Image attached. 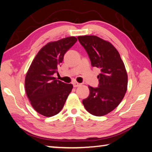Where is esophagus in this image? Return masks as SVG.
Returning a JSON list of instances; mask_svg holds the SVG:
<instances>
[{"label": "esophagus", "mask_w": 152, "mask_h": 152, "mask_svg": "<svg viewBox=\"0 0 152 152\" xmlns=\"http://www.w3.org/2000/svg\"><path fill=\"white\" fill-rule=\"evenodd\" d=\"M72 84H73L74 87H75V88H76V87H78V86L81 85V84H80V83H78V82H74Z\"/></svg>", "instance_id": "1"}]
</instances>
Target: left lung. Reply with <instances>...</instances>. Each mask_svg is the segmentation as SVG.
<instances>
[{
	"instance_id": "8db88e82",
	"label": "left lung",
	"mask_w": 152,
	"mask_h": 152,
	"mask_svg": "<svg viewBox=\"0 0 152 152\" xmlns=\"http://www.w3.org/2000/svg\"><path fill=\"white\" fill-rule=\"evenodd\" d=\"M91 65L101 69L97 88L88 86L90 94L82 101L86 110L97 117L111 112L120 104L127 89L128 77L119 51L108 41L95 35L78 36Z\"/></svg>"
}]
</instances>
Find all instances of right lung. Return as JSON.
<instances>
[{
    "label": "right lung",
    "mask_w": 152,
    "mask_h": 152,
    "mask_svg": "<svg viewBox=\"0 0 152 152\" xmlns=\"http://www.w3.org/2000/svg\"><path fill=\"white\" fill-rule=\"evenodd\" d=\"M77 42L68 37L51 42L41 49L33 59L25 80L27 96L33 109L43 116H54L61 111L72 84H66L53 77L62 62L66 52Z\"/></svg>",
    "instance_id": "add662e5"
}]
</instances>
